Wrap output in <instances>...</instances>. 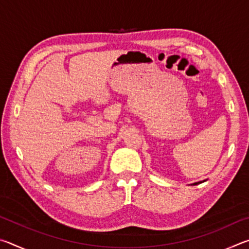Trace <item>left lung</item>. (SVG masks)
<instances>
[{"instance_id":"8db88e82","label":"left lung","mask_w":249,"mask_h":249,"mask_svg":"<svg viewBox=\"0 0 249 249\" xmlns=\"http://www.w3.org/2000/svg\"><path fill=\"white\" fill-rule=\"evenodd\" d=\"M199 183H201V181H200V182H196V183H193V185H196V184H199Z\"/></svg>"}]
</instances>
